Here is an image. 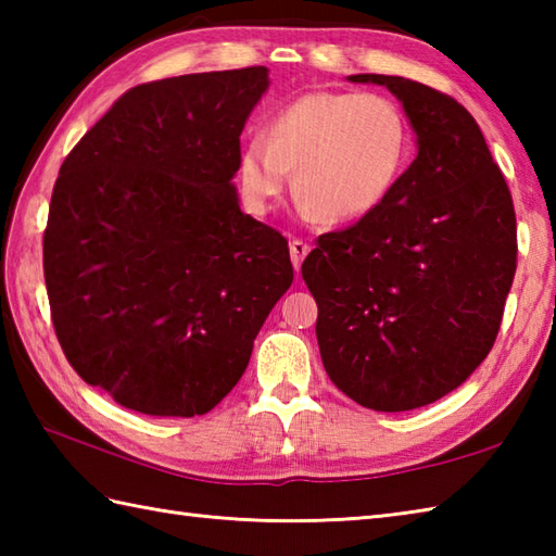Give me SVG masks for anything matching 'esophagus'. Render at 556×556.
Here are the masks:
<instances>
[{
    "instance_id": "obj_1",
    "label": "esophagus",
    "mask_w": 556,
    "mask_h": 556,
    "mask_svg": "<svg viewBox=\"0 0 556 556\" xmlns=\"http://www.w3.org/2000/svg\"><path fill=\"white\" fill-rule=\"evenodd\" d=\"M289 253H291V263H293V267L301 269V263L305 260V255L311 253V245L305 243V241H301V239H293V241L289 243Z\"/></svg>"
}]
</instances>
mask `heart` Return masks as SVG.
I'll return each mask as SVG.
<instances>
[{"label":"heart","mask_w":556,"mask_h":556,"mask_svg":"<svg viewBox=\"0 0 556 556\" xmlns=\"http://www.w3.org/2000/svg\"><path fill=\"white\" fill-rule=\"evenodd\" d=\"M413 150L399 104L377 92H308L243 143L239 179L248 203L267 210L291 186L303 210L327 222L368 217L394 191Z\"/></svg>","instance_id":"obj_1"}]
</instances>
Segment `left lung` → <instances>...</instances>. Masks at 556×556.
Returning a JSON list of instances; mask_svg holds the SVG:
<instances>
[{
  "mask_svg": "<svg viewBox=\"0 0 556 556\" xmlns=\"http://www.w3.org/2000/svg\"><path fill=\"white\" fill-rule=\"evenodd\" d=\"M349 80L404 104L418 155L380 207L317 239L301 275L329 380L365 408L410 410L488 358L516 271V212L464 104L401 76Z\"/></svg>",
  "mask_w": 556,
  "mask_h": 556,
  "instance_id": "left-lung-1",
  "label": "left lung"
}]
</instances>
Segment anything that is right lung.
<instances>
[{"mask_svg": "<svg viewBox=\"0 0 556 556\" xmlns=\"http://www.w3.org/2000/svg\"><path fill=\"white\" fill-rule=\"evenodd\" d=\"M267 74L136 86L59 169L42 241L56 339L83 380L146 416L215 408L293 281L287 239L231 184Z\"/></svg>", "mask_w": 556, "mask_h": 556, "instance_id": "1", "label": "right lung"}]
</instances>
